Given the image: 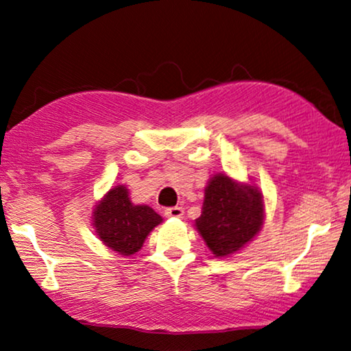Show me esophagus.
<instances>
[{
	"label": "esophagus",
	"mask_w": 351,
	"mask_h": 351,
	"mask_svg": "<svg viewBox=\"0 0 351 351\" xmlns=\"http://www.w3.org/2000/svg\"><path fill=\"white\" fill-rule=\"evenodd\" d=\"M165 217H171V218H181L182 215H184V209L182 207H178V206H175V207H167V209H165Z\"/></svg>",
	"instance_id": "esophagus-1"
}]
</instances>
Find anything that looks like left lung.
Here are the masks:
<instances>
[{
    "label": "left lung",
    "mask_w": 351,
    "mask_h": 351,
    "mask_svg": "<svg viewBox=\"0 0 351 351\" xmlns=\"http://www.w3.org/2000/svg\"><path fill=\"white\" fill-rule=\"evenodd\" d=\"M263 219V195L257 187L217 173L204 189L203 209L195 228L215 257H229L252 241Z\"/></svg>",
    "instance_id": "8db88e82"
}]
</instances>
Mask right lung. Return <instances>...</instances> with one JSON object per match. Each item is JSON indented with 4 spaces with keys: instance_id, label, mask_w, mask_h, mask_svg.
Masks as SVG:
<instances>
[{
    "instance_id": "obj_1",
    "label": "right lung",
    "mask_w": 351,
    "mask_h": 351,
    "mask_svg": "<svg viewBox=\"0 0 351 351\" xmlns=\"http://www.w3.org/2000/svg\"><path fill=\"white\" fill-rule=\"evenodd\" d=\"M161 223L162 217L150 206L130 201L125 186L110 189L93 212V226L100 241L125 257L138 252L148 234Z\"/></svg>"
}]
</instances>
